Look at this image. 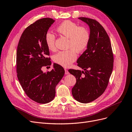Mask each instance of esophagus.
I'll list each match as a JSON object with an SVG mask.
<instances>
[{"label":"esophagus","mask_w":132,"mask_h":132,"mask_svg":"<svg viewBox=\"0 0 132 132\" xmlns=\"http://www.w3.org/2000/svg\"><path fill=\"white\" fill-rule=\"evenodd\" d=\"M65 75H69L70 73H69V72L68 71V70H67V69H65Z\"/></svg>","instance_id":"esophagus-1"}]
</instances>
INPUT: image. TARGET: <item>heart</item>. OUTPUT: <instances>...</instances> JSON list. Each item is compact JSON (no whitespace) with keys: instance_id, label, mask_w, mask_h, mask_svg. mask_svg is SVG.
<instances>
[{"instance_id":"b5f03b06","label":"heart","mask_w":132,"mask_h":132,"mask_svg":"<svg viewBox=\"0 0 132 132\" xmlns=\"http://www.w3.org/2000/svg\"><path fill=\"white\" fill-rule=\"evenodd\" d=\"M56 31L69 38L67 48L70 50L60 51L53 56V61L63 67L69 66L77 59V52L81 53L87 48L90 41V32L84 27H79L71 21H65L56 28ZM45 41L49 50L54 51L55 36L48 31L45 35Z\"/></svg>"}]
</instances>
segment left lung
<instances>
[{"label":"left lung","instance_id":"obj_1","mask_svg":"<svg viewBox=\"0 0 132 132\" xmlns=\"http://www.w3.org/2000/svg\"><path fill=\"white\" fill-rule=\"evenodd\" d=\"M78 18L88 24L90 29L89 45L77 61L84 71H69L76 78L72 89L73 97L81 103H87L105 91L113 69L114 56L110 38L101 24L93 19Z\"/></svg>","mask_w":132,"mask_h":132}]
</instances>
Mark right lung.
I'll return each instance as SVG.
<instances>
[{"mask_svg":"<svg viewBox=\"0 0 132 132\" xmlns=\"http://www.w3.org/2000/svg\"><path fill=\"white\" fill-rule=\"evenodd\" d=\"M52 18H43L28 26L22 33L16 53L18 79L26 95L32 101L45 104L55 96V87L65 74L63 68L54 63L51 72H43L42 67L51 65L45 35Z\"/></svg>","mask_w":132,"mask_h":132,"instance_id":"obj_1","label":"right lung"}]
</instances>
